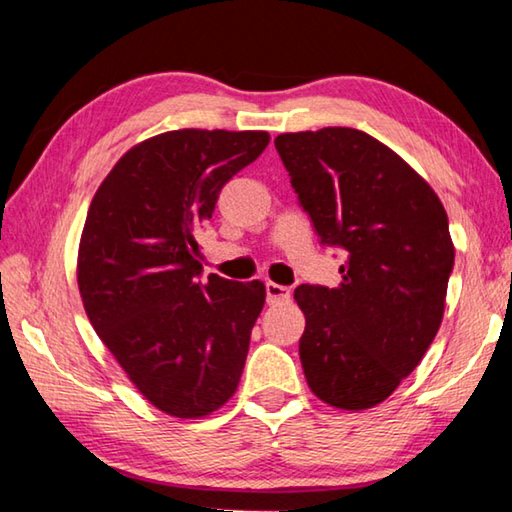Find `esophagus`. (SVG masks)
I'll use <instances>...</instances> for the list:
<instances>
[{
    "mask_svg": "<svg viewBox=\"0 0 512 512\" xmlns=\"http://www.w3.org/2000/svg\"><path fill=\"white\" fill-rule=\"evenodd\" d=\"M291 298V291L282 284L266 282V302L268 305H277V302H287Z\"/></svg>",
    "mask_w": 512,
    "mask_h": 512,
    "instance_id": "1",
    "label": "esophagus"
}]
</instances>
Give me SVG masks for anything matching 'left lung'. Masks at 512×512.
I'll return each mask as SVG.
<instances>
[{
	"label": "left lung",
	"instance_id": "obj_1",
	"mask_svg": "<svg viewBox=\"0 0 512 512\" xmlns=\"http://www.w3.org/2000/svg\"><path fill=\"white\" fill-rule=\"evenodd\" d=\"M275 149L320 244L345 250L339 287L293 293L307 384L334 409H372L443 323L454 268L447 212L418 171L357 128L282 133Z\"/></svg>",
	"mask_w": 512,
	"mask_h": 512
}]
</instances>
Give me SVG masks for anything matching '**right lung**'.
<instances>
[{
	"mask_svg": "<svg viewBox=\"0 0 512 512\" xmlns=\"http://www.w3.org/2000/svg\"><path fill=\"white\" fill-rule=\"evenodd\" d=\"M266 131L183 128L121 155L94 194L79 244V291L94 332L155 409L205 418L235 395L264 282L201 275L196 232Z\"/></svg>",
	"mask_w": 512,
	"mask_h": 512,
	"instance_id": "1",
	"label": "right lung"
}]
</instances>
